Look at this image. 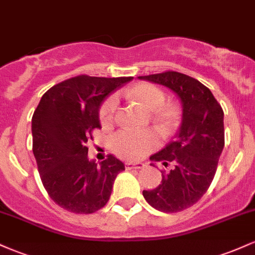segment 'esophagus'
Returning <instances> with one entry per match:
<instances>
[{
  "instance_id": "1",
  "label": "esophagus",
  "mask_w": 255,
  "mask_h": 255,
  "mask_svg": "<svg viewBox=\"0 0 255 255\" xmlns=\"http://www.w3.org/2000/svg\"><path fill=\"white\" fill-rule=\"evenodd\" d=\"M145 164L142 163H136V164H133V163H126V169L127 170H130V169H141L144 168Z\"/></svg>"
}]
</instances>
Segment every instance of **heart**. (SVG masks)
Here are the masks:
<instances>
[{
  "label": "heart",
  "mask_w": 255,
  "mask_h": 255,
  "mask_svg": "<svg viewBox=\"0 0 255 255\" xmlns=\"http://www.w3.org/2000/svg\"><path fill=\"white\" fill-rule=\"evenodd\" d=\"M126 96L152 111L151 119L163 131H168L180 118V109L165 103V93L152 84H136L126 90ZM118 109V98L109 96L99 108V121L103 126L113 125ZM111 147L122 159L137 160L158 146V136L152 129H122L111 137Z\"/></svg>",
  "instance_id": "obj_1"
}]
</instances>
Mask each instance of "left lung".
Here are the masks:
<instances>
[{"instance_id": "1", "label": "left lung", "mask_w": 255, "mask_h": 255, "mask_svg": "<svg viewBox=\"0 0 255 255\" xmlns=\"http://www.w3.org/2000/svg\"><path fill=\"white\" fill-rule=\"evenodd\" d=\"M139 79L174 91L183 108L176 136L150 157L171 169L162 171L159 186L142 195L158 211H183L200 200L216 175L224 147L223 109L205 85L182 73L168 71Z\"/></svg>"}]
</instances>
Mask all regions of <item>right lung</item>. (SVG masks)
Listing matches in <instances>:
<instances>
[{"label":"right lung","mask_w":255,"mask_h":255,"mask_svg":"<svg viewBox=\"0 0 255 255\" xmlns=\"http://www.w3.org/2000/svg\"><path fill=\"white\" fill-rule=\"evenodd\" d=\"M131 77L67 79L46 91L32 116L33 154L49 197L74 213H93L109 201L121 160H90L86 142L101 128L99 107Z\"/></svg>","instance_id":"right-lung-1"}]
</instances>
